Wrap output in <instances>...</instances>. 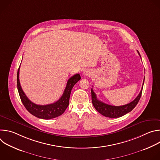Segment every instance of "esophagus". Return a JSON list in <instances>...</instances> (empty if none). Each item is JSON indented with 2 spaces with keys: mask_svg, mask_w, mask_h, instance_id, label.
<instances>
[{
  "mask_svg": "<svg viewBox=\"0 0 160 160\" xmlns=\"http://www.w3.org/2000/svg\"><path fill=\"white\" fill-rule=\"evenodd\" d=\"M83 75L85 76H90V73L88 71V70H85L84 72H83Z\"/></svg>",
  "mask_w": 160,
  "mask_h": 160,
  "instance_id": "34e87169",
  "label": "esophagus"
}]
</instances>
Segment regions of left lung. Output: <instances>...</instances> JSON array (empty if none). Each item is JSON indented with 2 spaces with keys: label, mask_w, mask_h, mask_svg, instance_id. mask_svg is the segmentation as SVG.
I'll list each match as a JSON object with an SVG mask.
<instances>
[{
  "label": "left lung",
  "mask_w": 160,
  "mask_h": 160,
  "mask_svg": "<svg viewBox=\"0 0 160 160\" xmlns=\"http://www.w3.org/2000/svg\"><path fill=\"white\" fill-rule=\"evenodd\" d=\"M140 57L141 55L138 51ZM144 82V79L142 84V87ZM142 87L140 93L138 96L133 101L130 102V103L123 105V106H111L107 104L106 103L102 102V101H99L98 99L96 94L94 92L93 89H91V95H92V101L94 107L95 109L99 112L101 113L102 115L106 117H109L111 118H119L125 115H126L127 113L130 112L135 106L138 104V103L139 101V99L141 97L142 94Z\"/></svg>",
  "instance_id": "8db88e82"
}]
</instances>
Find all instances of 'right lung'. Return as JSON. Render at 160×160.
Masks as SVG:
<instances>
[{
	"label": "right lung",
	"instance_id": "obj_1",
	"mask_svg": "<svg viewBox=\"0 0 160 160\" xmlns=\"http://www.w3.org/2000/svg\"><path fill=\"white\" fill-rule=\"evenodd\" d=\"M19 67L17 73V87L19 95L25 108L33 116L42 119L49 120L58 117L65 111L69 105L70 97L73 86L78 82L81 77L80 74H76L72 77L67 82L66 88L62 96L58 101L48 105H38L32 102L27 97L20 85L19 80Z\"/></svg>",
	"mask_w": 160,
	"mask_h": 160
}]
</instances>
